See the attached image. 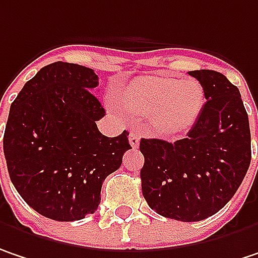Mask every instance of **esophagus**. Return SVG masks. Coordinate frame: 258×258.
Here are the masks:
<instances>
[{"label":"esophagus","mask_w":258,"mask_h":258,"mask_svg":"<svg viewBox=\"0 0 258 258\" xmlns=\"http://www.w3.org/2000/svg\"><path fill=\"white\" fill-rule=\"evenodd\" d=\"M130 144H131V147H137L139 143H140V136L136 133V131H131L130 133Z\"/></svg>","instance_id":"esophagus-1"}]
</instances>
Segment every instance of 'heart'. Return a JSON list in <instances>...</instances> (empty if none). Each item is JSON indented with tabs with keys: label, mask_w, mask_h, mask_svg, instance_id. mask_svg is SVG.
I'll return each instance as SVG.
<instances>
[{
	"label": "heart",
	"mask_w": 258,
	"mask_h": 258,
	"mask_svg": "<svg viewBox=\"0 0 258 258\" xmlns=\"http://www.w3.org/2000/svg\"><path fill=\"white\" fill-rule=\"evenodd\" d=\"M205 90L197 80L169 76H142L133 80L121 102L133 112L150 115L155 128L175 137L188 131L203 111Z\"/></svg>",
	"instance_id": "1"
}]
</instances>
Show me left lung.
I'll return each mask as SVG.
<instances>
[{"mask_svg": "<svg viewBox=\"0 0 258 258\" xmlns=\"http://www.w3.org/2000/svg\"><path fill=\"white\" fill-rule=\"evenodd\" d=\"M188 74L203 86V111L182 140H140V178L152 210L197 222L218 213L239 188L251 162V134L236 86L213 70Z\"/></svg>", "mask_w": 258, "mask_h": 258, "instance_id": "obj_1", "label": "left lung"}]
</instances>
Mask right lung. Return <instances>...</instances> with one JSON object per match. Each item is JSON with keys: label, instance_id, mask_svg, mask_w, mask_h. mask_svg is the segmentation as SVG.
Wrapping results in <instances>:
<instances>
[{"label": "right lung", "instance_id": "obj_1", "mask_svg": "<svg viewBox=\"0 0 258 258\" xmlns=\"http://www.w3.org/2000/svg\"><path fill=\"white\" fill-rule=\"evenodd\" d=\"M92 69L52 62L24 84L10 108L4 156L13 185L45 218L80 220L95 213L105 178L131 149L128 133L106 137L105 109Z\"/></svg>", "mask_w": 258, "mask_h": 258}]
</instances>
